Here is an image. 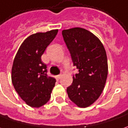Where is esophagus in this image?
I'll use <instances>...</instances> for the list:
<instances>
[{
  "mask_svg": "<svg viewBox=\"0 0 128 128\" xmlns=\"http://www.w3.org/2000/svg\"><path fill=\"white\" fill-rule=\"evenodd\" d=\"M62 74H60V75H58L56 76V78H57V80H60V79L62 78Z\"/></svg>",
  "mask_w": 128,
  "mask_h": 128,
  "instance_id": "esophagus-1",
  "label": "esophagus"
}]
</instances>
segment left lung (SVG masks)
Masks as SVG:
<instances>
[{"mask_svg":"<svg viewBox=\"0 0 128 128\" xmlns=\"http://www.w3.org/2000/svg\"><path fill=\"white\" fill-rule=\"evenodd\" d=\"M62 36L70 51L74 65L78 74L66 92L71 102L86 108L100 97L108 75L106 50L97 36L85 28L75 27L62 31Z\"/></svg>","mask_w":128,"mask_h":128,"instance_id":"8db88e82","label":"left lung"}]
</instances>
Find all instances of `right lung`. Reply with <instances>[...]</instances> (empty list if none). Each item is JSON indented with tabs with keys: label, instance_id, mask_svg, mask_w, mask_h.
Masks as SVG:
<instances>
[{
	"label": "right lung",
	"instance_id": "add662e5",
	"mask_svg": "<svg viewBox=\"0 0 128 128\" xmlns=\"http://www.w3.org/2000/svg\"><path fill=\"white\" fill-rule=\"evenodd\" d=\"M58 29L38 32L24 40L12 67V82L16 92L31 107L39 108L49 101L56 80L47 75L41 56L55 38Z\"/></svg>",
	"mask_w": 128,
	"mask_h": 128
}]
</instances>
